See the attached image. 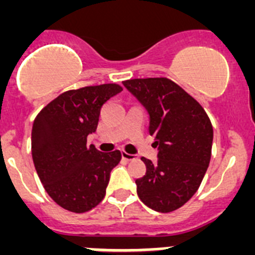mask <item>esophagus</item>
Here are the masks:
<instances>
[{"label":"esophagus","mask_w":255,"mask_h":255,"mask_svg":"<svg viewBox=\"0 0 255 255\" xmlns=\"http://www.w3.org/2000/svg\"><path fill=\"white\" fill-rule=\"evenodd\" d=\"M121 155H123V158L125 159V161H135V159H138V157H136V155L129 154V153H126V152L121 153Z\"/></svg>","instance_id":"34e87169"}]
</instances>
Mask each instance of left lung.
I'll return each mask as SVG.
<instances>
[{"instance_id":"1","label":"left lung","mask_w":255,"mask_h":255,"mask_svg":"<svg viewBox=\"0 0 255 255\" xmlns=\"http://www.w3.org/2000/svg\"><path fill=\"white\" fill-rule=\"evenodd\" d=\"M124 87L149 115L158 159L141 157L147 172L135 181L144 204L167 213L197 193L211 161L213 128L203 107L167 78L130 79Z\"/></svg>"}]
</instances>
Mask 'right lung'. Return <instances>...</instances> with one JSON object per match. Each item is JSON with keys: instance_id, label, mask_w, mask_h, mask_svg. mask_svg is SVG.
Here are the masks:
<instances>
[{"instance_id": "obj_1", "label": "right lung", "mask_w": 255, "mask_h": 255, "mask_svg": "<svg viewBox=\"0 0 255 255\" xmlns=\"http://www.w3.org/2000/svg\"><path fill=\"white\" fill-rule=\"evenodd\" d=\"M121 91L117 84L67 91L33 123L31 155L38 176L49 197L67 211H91L105 198L121 152H100L88 145L87 136L97 130L102 106Z\"/></svg>"}]
</instances>
